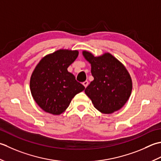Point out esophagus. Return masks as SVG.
I'll use <instances>...</instances> for the list:
<instances>
[{"mask_svg":"<svg viewBox=\"0 0 161 161\" xmlns=\"http://www.w3.org/2000/svg\"><path fill=\"white\" fill-rule=\"evenodd\" d=\"M88 84H89V83H88V81L87 80H86V81H85V82H83V85H84V87L86 88L87 87V85H88Z\"/></svg>","mask_w":161,"mask_h":161,"instance_id":"1","label":"esophagus"}]
</instances>
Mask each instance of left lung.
Listing matches in <instances>:
<instances>
[{"label": "left lung", "instance_id": "obj_1", "mask_svg": "<svg viewBox=\"0 0 161 161\" xmlns=\"http://www.w3.org/2000/svg\"><path fill=\"white\" fill-rule=\"evenodd\" d=\"M83 55L91 64L94 80L86 87L85 94L101 113L111 114L122 108L132 91V80L124 65L109 53L95 57L89 51Z\"/></svg>", "mask_w": 161, "mask_h": 161}]
</instances>
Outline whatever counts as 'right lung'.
Here are the masks:
<instances>
[{
    "label": "right lung",
    "mask_w": 161,
    "mask_h": 161,
    "mask_svg": "<svg viewBox=\"0 0 161 161\" xmlns=\"http://www.w3.org/2000/svg\"><path fill=\"white\" fill-rule=\"evenodd\" d=\"M78 55L77 50L60 49L46 55L35 68L30 80L31 94L45 112L55 115L64 113L75 95L85 90L67 71Z\"/></svg>",
    "instance_id": "add662e5"
}]
</instances>
